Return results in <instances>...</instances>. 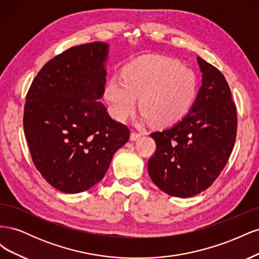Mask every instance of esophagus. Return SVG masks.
Instances as JSON below:
<instances>
[{
	"label": "esophagus",
	"mask_w": 259,
	"mask_h": 259,
	"mask_svg": "<svg viewBox=\"0 0 259 259\" xmlns=\"http://www.w3.org/2000/svg\"><path fill=\"white\" fill-rule=\"evenodd\" d=\"M142 137V134H140V133H137V132H132L131 133V140L132 142H134V140H136V139H138V138H140Z\"/></svg>",
	"instance_id": "obj_1"
}]
</instances>
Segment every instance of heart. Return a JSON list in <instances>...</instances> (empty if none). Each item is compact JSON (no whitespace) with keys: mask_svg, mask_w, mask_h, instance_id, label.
<instances>
[{"mask_svg":"<svg viewBox=\"0 0 259 259\" xmlns=\"http://www.w3.org/2000/svg\"><path fill=\"white\" fill-rule=\"evenodd\" d=\"M123 79L112 76L105 89L110 112L117 121L126 120L135 112L139 98L143 121L169 126L190 111L197 97L198 83L193 72L169 58L131 64L125 68Z\"/></svg>","mask_w":259,"mask_h":259,"instance_id":"obj_1","label":"heart"}]
</instances>
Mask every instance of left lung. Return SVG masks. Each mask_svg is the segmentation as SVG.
I'll use <instances>...</instances> for the list:
<instances>
[{
  "instance_id": "8db88e82",
  "label": "left lung",
  "mask_w": 259,
  "mask_h": 259,
  "mask_svg": "<svg viewBox=\"0 0 259 259\" xmlns=\"http://www.w3.org/2000/svg\"><path fill=\"white\" fill-rule=\"evenodd\" d=\"M202 85L193 106L173 126L150 135L156 151L148 173L160 190L190 198L206 190L222 173L237 136V109L218 69L197 57Z\"/></svg>"
}]
</instances>
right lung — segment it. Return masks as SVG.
<instances>
[{"label":"right lung","mask_w":259,"mask_h":259,"mask_svg":"<svg viewBox=\"0 0 259 259\" xmlns=\"http://www.w3.org/2000/svg\"><path fill=\"white\" fill-rule=\"evenodd\" d=\"M109 44L74 46L46 62L26 97L23 130L36 169L57 190L80 193L99 183L128 128L100 103Z\"/></svg>","instance_id":"obj_1"}]
</instances>
